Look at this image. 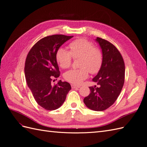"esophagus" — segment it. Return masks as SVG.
<instances>
[{
  "label": "esophagus",
  "instance_id": "obj_1",
  "mask_svg": "<svg viewBox=\"0 0 147 147\" xmlns=\"http://www.w3.org/2000/svg\"><path fill=\"white\" fill-rule=\"evenodd\" d=\"M71 86H72V89H74V88H79L80 87V86H78V85H75V84H71Z\"/></svg>",
  "mask_w": 147,
  "mask_h": 147
}]
</instances>
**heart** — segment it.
<instances>
[{
    "label": "heart",
    "mask_w": 147,
    "mask_h": 147,
    "mask_svg": "<svg viewBox=\"0 0 147 147\" xmlns=\"http://www.w3.org/2000/svg\"><path fill=\"white\" fill-rule=\"evenodd\" d=\"M69 51L64 48L57 49L56 59L59 66L67 69L72 64L73 58L78 60L80 69H71L64 74L65 80L75 84H80L91 74L100 70L103 62V53L100 48L94 47L93 43L85 38H78L71 42Z\"/></svg>",
    "instance_id": "b5f03b06"
}]
</instances>
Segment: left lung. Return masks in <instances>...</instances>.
I'll use <instances>...</instances> for the list:
<instances>
[{
	"label": "left lung",
	"mask_w": 147,
	"mask_h": 147,
	"mask_svg": "<svg viewBox=\"0 0 147 147\" xmlns=\"http://www.w3.org/2000/svg\"><path fill=\"white\" fill-rule=\"evenodd\" d=\"M103 53V62L100 70L92 81L96 86H90L91 92L83 99L87 107L94 111H103L116 101L123 86L125 65L121 53L112 43L97 37Z\"/></svg>",
	"instance_id": "left-lung-1"
}]
</instances>
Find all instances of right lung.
Returning <instances> with one entry per match:
<instances>
[{
  "label": "right lung",
  "mask_w": 147,
  "mask_h": 147,
  "mask_svg": "<svg viewBox=\"0 0 147 147\" xmlns=\"http://www.w3.org/2000/svg\"><path fill=\"white\" fill-rule=\"evenodd\" d=\"M72 37L62 34L43 37L32 47L26 57L24 73L28 86L37 103L47 110L60 107L71 90L67 82L59 81L53 85L51 82L60 75L56 51Z\"/></svg>",
  "instance_id": "1"
}]
</instances>
